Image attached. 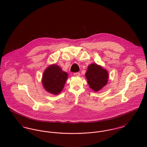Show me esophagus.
I'll return each mask as SVG.
<instances>
[{"label":"esophagus","mask_w":147,"mask_h":147,"mask_svg":"<svg viewBox=\"0 0 147 147\" xmlns=\"http://www.w3.org/2000/svg\"><path fill=\"white\" fill-rule=\"evenodd\" d=\"M74 76H76V77H79V76H80V73H79V72H76V73H74Z\"/></svg>","instance_id":"34e87169"}]
</instances>
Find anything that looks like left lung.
I'll use <instances>...</instances> for the list:
<instances>
[{"label": "left lung", "instance_id": "obj_1", "mask_svg": "<svg viewBox=\"0 0 147 147\" xmlns=\"http://www.w3.org/2000/svg\"><path fill=\"white\" fill-rule=\"evenodd\" d=\"M85 75L89 87L95 92H98L103 88L109 80L107 71L96 63L88 66Z\"/></svg>", "mask_w": 147, "mask_h": 147}]
</instances>
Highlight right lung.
<instances>
[{
  "label": "right lung",
  "mask_w": 147,
  "mask_h": 147,
  "mask_svg": "<svg viewBox=\"0 0 147 147\" xmlns=\"http://www.w3.org/2000/svg\"><path fill=\"white\" fill-rule=\"evenodd\" d=\"M67 78L68 74L59 65L50 64L43 73L42 85L47 92L57 95L62 91Z\"/></svg>",
  "instance_id": "add662e5"
}]
</instances>
